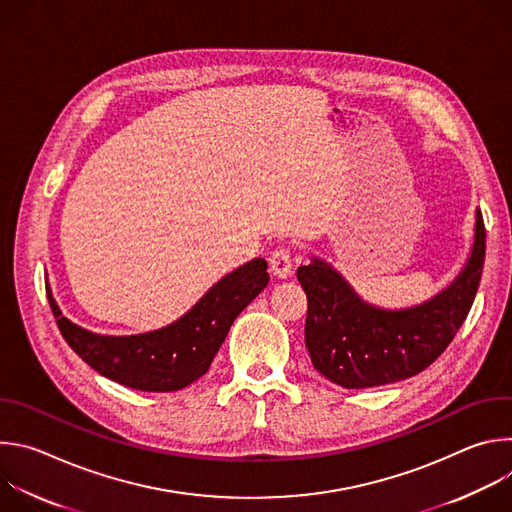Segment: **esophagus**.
<instances>
[{"label":"esophagus","instance_id":"1","mask_svg":"<svg viewBox=\"0 0 512 512\" xmlns=\"http://www.w3.org/2000/svg\"><path fill=\"white\" fill-rule=\"evenodd\" d=\"M269 271L277 279H285L291 275V257L287 249H275L269 255Z\"/></svg>","mask_w":512,"mask_h":512}]
</instances>
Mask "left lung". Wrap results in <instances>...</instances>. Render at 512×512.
<instances>
[{
    "mask_svg": "<svg viewBox=\"0 0 512 512\" xmlns=\"http://www.w3.org/2000/svg\"><path fill=\"white\" fill-rule=\"evenodd\" d=\"M486 231L476 208L474 243L458 277L423 304L387 310L364 302L324 259L298 267L308 296L306 346L314 369L344 389L405 381L440 356L464 324L482 277Z\"/></svg>",
    "mask_w": 512,
    "mask_h": 512,
    "instance_id": "8db88e82",
    "label": "left lung"
}]
</instances>
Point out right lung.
Returning <instances> with one entry per match:
<instances>
[{"label": "right lung", "instance_id": "obj_1", "mask_svg": "<svg viewBox=\"0 0 512 512\" xmlns=\"http://www.w3.org/2000/svg\"><path fill=\"white\" fill-rule=\"evenodd\" d=\"M267 261L257 257L218 279L176 322L143 334L91 332L62 316L50 285L48 302L60 334L99 375L148 393H168L198 381L225 342L235 318L267 287Z\"/></svg>", "mask_w": 512, "mask_h": 512}]
</instances>
